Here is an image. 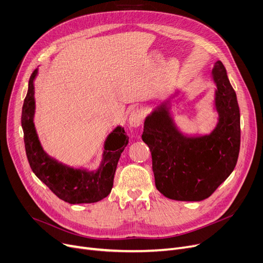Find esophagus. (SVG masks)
Segmentation results:
<instances>
[{"instance_id": "34e87169", "label": "esophagus", "mask_w": 263, "mask_h": 263, "mask_svg": "<svg viewBox=\"0 0 263 263\" xmlns=\"http://www.w3.org/2000/svg\"><path fill=\"white\" fill-rule=\"evenodd\" d=\"M143 119H144V115H143L142 109L139 107H135L130 112L128 121H129V124L131 127L137 128L143 123Z\"/></svg>"}]
</instances>
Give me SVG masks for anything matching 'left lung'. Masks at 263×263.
<instances>
[{"label":"left lung","mask_w":263,"mask_h":263,"mask_svg":"<svg viewBox=\"0 0 263 263\" xmlns=\"http://www.w3.org/2000/svg\"><path fill=\"white\" fill-rule=\"evenodd\" d=\"M216 85L215 128L203 135H186L171 114V99L163 101L145 119L143 141L153 158L158 191L174 200L200 201L211 196L236 164L240 151V109L226 69L217 61L211 70Z\"/></svg>","instance_id":"1"}]
</instances>
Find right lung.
Instances as JSON below:
<instances>
[{"label":"right lung","instance_id":"right-lung-1","mask_svg":"<svg viewBox=\"0 0 263 263\" xmlns=\"http://www.w3.org/2000/svg\"><path fill=\"white\" fill-rule=\"evenodd\" d=\"M37 74L38 69H35L29 81L21 116L25 153L33 173L55 195L66 202L91 203L105 198L112 191L117 163L129 143L128 135L120 126L107 135L103 146L102 161L96 171L73 168L51 158L41 146L34 124V81Z\"/></svg>","mask_w":263,"mask_h":263}]
</instances>
